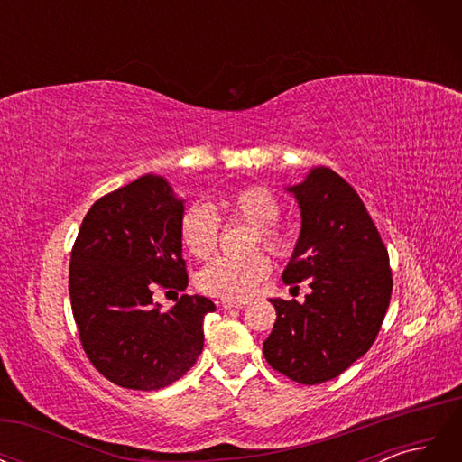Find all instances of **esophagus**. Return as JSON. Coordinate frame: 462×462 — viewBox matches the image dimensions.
<instances>
[{"instance_id": "34e87169", "label": "esophagus", "mask_w": 462, "mask_h": 462, "mask_svg": "<svg viewBox=\"0 0 462 462\" xmlns=\"http://www.w3.org/2000/svg\"><path fill=\"white\" fill-rule=\"evenodd\" d=\"M246 304H248L246 300H223L221 302L223 309H227V310H231V309H245Z\"/></svg>"}]
</instances>
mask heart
Listing matches in <instances>:
<instances>
[{
	"label": "heart",
	"mask_w": 462,
	"mask_h": 462,
	"mask_svg": "<svg viewBox=\"0 0 462 462\" xmlns=\"http://www.w3.org/2000/svg\"><path fill=\"white\" fill-rule=\"evenodd\" d=\"M219 209L227 219L245 221L254 227L250 248L262 245L275 256H287L292 248V236L275 226L282 216V204L275 194L263 187H246L231 192L219 202ZM179 236L185 250L199 260L214 253L219 239V217L208 204H192L185 209L179 223ZM272 272V263L260 253L245 258H216L206 263L199 273V289L206 295L243 300Z\"/></svg>",
	"instance_id": "1"
}]
</instances>
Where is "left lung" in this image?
Masks as SVG:
<instances>
[{
  "mask_svg": "<svg viewBox=\"0 0 462 462\" xmlns=\"http://www.w3.org/2000/svg\"><path fill=\"white\" fill-rule=\"evenodd\" d=\"M300 209V235L285 283L310 279L304 302L270 299L277 319L263 341L272 368L316 385L368 353L393 289L389 254L365 202L329 167H312L287 187Z\"/></svg>",
  "mask_w": 462,
  "mask_h": 462,
  "instance_id": "1",
  "label": "left lung"
}]
</instances>
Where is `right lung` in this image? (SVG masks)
<instances>
[{
	"instance_id": "1",
	"label": "right lung",
	"mask_w": 462,
	"mask_h": 462,
	"mask_svg": "<svg viewBox=\"0 0 462 462\" xmlns=\"http://www.w3.org/2000/svg\"><path fill=\"white\" fill-rule=\"evenodd\" d=\"M185 200L170 180L143 175L96 200L69 265V295L85 353L109 382L153 391L183 377L204 346L202 321L216 304L183 295L162 312L156 285L185 291L179 223Z\"/></svg>"
}]
</instances>
